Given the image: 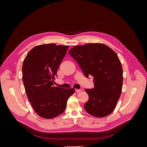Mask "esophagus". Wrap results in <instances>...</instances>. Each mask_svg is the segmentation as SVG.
I'll list each match as a JSON object with an SVG mask.
<instances>
[{
    "instance_id": "esophagus-1",
    "label": "esophagus",
    "mask_w": 147,
    "mask_h": 147,
    "mask_svg": "<svg viewBox=\"0 0 147 147\" xmlns=\"http://www.w3.org/2000/svg\"><path fill=\"white\" fill-rule=\"evenodd\" d=\"M75 91H76L77 92H80L82 91V90H78V89H76V90H75Z\"/></svg>"
}]
</instances>
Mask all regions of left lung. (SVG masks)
I'll use <instances>...</instances> for the list:
<instances>
[{"label": "left lung", "instance_id": "left-lung-1", "mask_svg": "<svg viewBox=\"0 0 147 147\" xmlns=\"http://www.w3.org/2000/svg\"><path fill=\"white\" fill-rule=\"evenodd\" d=\"M69 54L76 61L84 75L94 77V88L85 90L89 100L84 108L89 114L102 118L113 112L121 94L123 68L117 55L102 43L75 46Z\"/></svg>", "mask_w": 147, "mask_h": 147}]
</instances>
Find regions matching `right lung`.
I'll return each instance as SVG.
<instances>
[{
  "label": "right lung",
  "instance_id": "1",
  "mask_svg": "<svg viewBox=\"0 0 147 147\" xmlns=\"http://www.w3.org/2000/svg\"><path fill=\"white\" fill-rule=\"evenodd\" d=\"M69 46L55 43L33 48L26 56L22 73L26 94L35 112L43 118L51 119L63 113L75 89L53 86V80Z\"/></svg>",
  "mask_w": 147,
  "mask_h": 147
}]
</instances>
